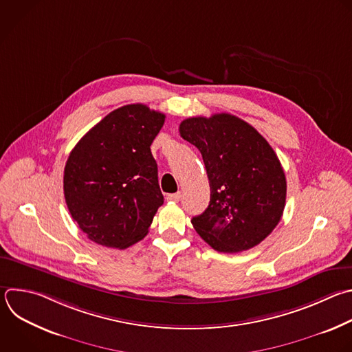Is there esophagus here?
<instances>
[{
    "label": "esophagus",
    "instance_id": "1",
    "mask_svg": "<svg viewBox=\"0 0 352 352\" xmlns=\"http://www.w3.org/2000/svg\"><path fill=\"white\" fill-rule=\"evenodd\" d=\"M182 197L181 192H177V193H171V195H167V200L170 201H179Z\"/></svg>",
    "mask_w": 352,
    "mask_h": 352
}]
</instances>
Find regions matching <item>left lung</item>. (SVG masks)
<instances>
[{
  "label": "left lung",
  "instance_id": "left-lung-1",
  "mask_svg": "<svg viewBox=\"0 0 352 352\" xmlns=\"http://www.w3.org/2000/svg\"><path fill=\"white\" fill-rule=\"evenodd\" d=\"M179 134L200 151L210 182V204L192 218L200 238L221 253L261 243L286 204L285 171L271 145L229 113L190 117Z\"/></svg>",
  "mask_w": 352,
  "mask_h": 352
}]
</instances>
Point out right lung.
Masks as SVG:
<instances>
[{"label": "right lung", "mask_w": 352, "mask_h": 352, "mask_svg": "<svg viewBox=\"0 0 352 352\" xmlns=\"http://www.w3.org/2000/svg\"><path fill=\"white\" fill-rule=\"evenodd\" d=\"M166 116L146 104L110 111L70 152L63 192L67 208L92 242L127 249L146 236L164 199L151 145Z\"/></svg>", "instance_id": "right-lung-1"}]
</instances>
